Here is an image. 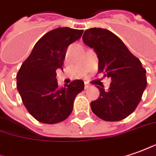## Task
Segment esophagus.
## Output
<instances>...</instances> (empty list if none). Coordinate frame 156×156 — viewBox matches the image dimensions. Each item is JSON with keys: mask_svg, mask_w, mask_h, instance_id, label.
I'll return each mask as SVG.
<instances>
[{"mask_svg": "<svg viewBox=\"0 0 156 156\" xmlns=\"http://www.w3.org/2000/svg\"><path fill=\"white\" fill-rule=\"evenodd\" d=\"M90 87V84H89L88 83H84V89H85V90L89 89Z\"/></svg>", "mask_w": 156, "mask_h": 156, "instance_id": "esophagus-1", "label": "esophagus"}]
</instances>
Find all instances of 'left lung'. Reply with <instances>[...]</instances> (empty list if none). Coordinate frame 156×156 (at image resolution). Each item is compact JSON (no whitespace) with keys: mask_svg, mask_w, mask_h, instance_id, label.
Segmentation results:
<instances>
[{"mask_svg":"<svg viewBox=\"0 0 156 156\" xmlns=\"http://www.w3.org/2000/svg\"><path fill=\"white\" fill-rule=\"evenodd\" d=\"M83 41L98 57V73L111 78L108 90L97 86L100 96L90 103L92 112L106 121H119L134 112L147 86L146 70L119 38L101 28L86 30Z\"/></svg>","mask_w":156,"mask_h":156,"instance_id":"obj_1","label":"left lung"}]
</instances>
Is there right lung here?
Wrapping results in <instances>:
<instances>
[{
	"label": "right lung",
	"mask_w": 156,
	"mask_h": 156,
	"mask_svg": "<svg viewBox=\"0 0 156 156\" xmlns=\"http://www.w3.org/2000/svg\"><path fill=\"white\" fill-rule=\"evenodd\" d=\"M83 30L60 27L48 31L35 44L17 73V89L31 116L39 122L57 124L68 118L78 93L81 79L58 86L56 69L64 63L67 48L81 37Z\"/></svg>",
	"instance_id": "add662e5"
}]
</instances>
